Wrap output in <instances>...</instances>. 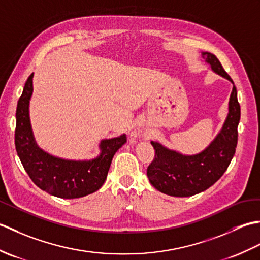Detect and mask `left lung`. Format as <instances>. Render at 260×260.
<instances>
[{
	"label": "left lung",
	"mask_w": 260,
	"mask_h": 260,
	"mask_svg": "<svg viewBox=\"0 0 260 260\" xmlns=\"http://www.w3.org/2000/svg\"><path fill=\"white\" fill-rule=\"evenodd\" d=\"M203 59L218 75L234 84L218 58L210 52H202ZM240 105L234 84L229 99V113L222 129L206 150L196 155H183L151 142L155 151L147 168V178L159 192L172 197H191L213 185L227 171L238 142Z\"/></svg>",
	"instance_id": "1"
}]
</instances>
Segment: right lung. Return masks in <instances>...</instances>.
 Returning <instances> with one entry per match:
<instances>
[{
    "instance_id": "obj_1",
    "label": "right lung",
    "mask_w": 260,
    "mask_h": 260,
    "mask_svg": "<svg viewBox=\"0 0 260 260\" xmlns=\"http://www.w3.org/2000/svg\"><path fill=\"white\" fill-rule=\"evenodd\" d=\"M32 79L33 74L26 79L16 106L14 134L16 152L27 175L41 190L58 198L76 199L96 192L107 178L115 153L126 143V135L103 140L99 145L101 155L90 161H70L50 155L37 145L32 133L29 117Z\"/></svg>"
}]
</instances>
